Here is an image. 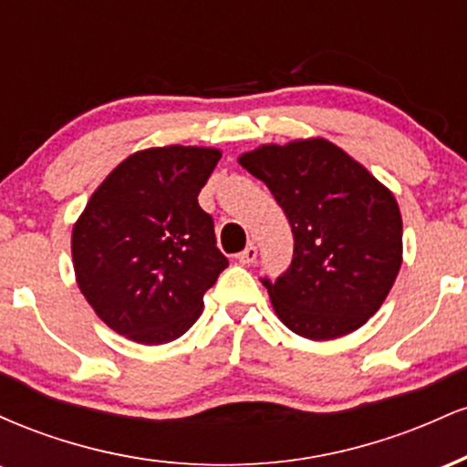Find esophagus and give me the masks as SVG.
Listing matches in <instances>:
<instances>
[{
    "label": "esophagus",
    "mask_w": 467,
    "mask_h": 467,
    "mask_svg": "<svg viewBox=\"0 0 467 467\" xmlns=\"http://www.w3.org/2000/svg\"><path fill=\"white\" fill-rule=\"evenodd\" d=\"M256 256H259V250H256L254 244H250L244 252H239L237 259H239L241 265H252L256 261Z\"/></svg>",
    "instance_id": "1"
}]
</instances>
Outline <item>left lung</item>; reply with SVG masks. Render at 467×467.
<instances>
[{
  "mask_svg": "<svg viewBox=\"0 0 467 467\" xmlns=\"http://www.w3.org/2000/svg\"><path fill=\"white\" fill-rule=\"evenodd\" d=\"M239 164L272 191L294 234L292 264L261 278L281 323L309 340L360 329L401 265L393 192L325 138L261 144Z\"/></svg>",
  "mask_w": 467,
  "mask_h": 467,
  "instance_id": "8db88e82",
  "label": "left lung"
}]
</instances>
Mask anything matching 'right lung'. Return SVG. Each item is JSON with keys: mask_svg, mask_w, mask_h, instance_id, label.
<instances>
[{"mask_svg": "<svg viewBox=\"0 0 467 467\" xmlns=\"http://www.w3.org/2000/svg\"><path fill=\"white\" fill-rule=\"evenodd\" d=\"M222 151L153 147L122 160L72 230L77 283L116 334L164 345L200 318L203 294L228 267L197 195Z\"/></svg>", "mask_w": 467, "mask_h": 467, "instance_id": "1", "label": "right lung"}]
</instances>
